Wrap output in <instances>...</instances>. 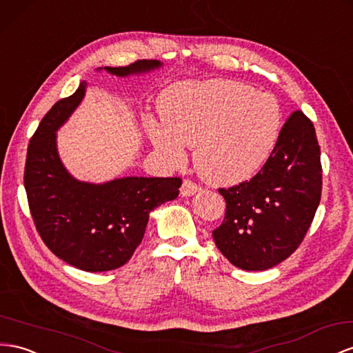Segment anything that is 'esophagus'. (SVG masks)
<instances>
[{"label":"esophagus","instance_id":"34e87169","mask_svg":"<svg viewBox=\"0 0 353 353\" xmlns=\"http://www.w3.org/2000/svg\"><path fill=\"white\" fill-rule=\"evenodd\" d=\"M199 190H200V187L194 183V181L184 179L183 181V185H181V188H179V192H181V196L187 197V196H192V194L197 193Z\"/></svg>","mask_w":353,"mask_h":353}]
</instances>
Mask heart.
<instances>
[{
  "instance_id": "heart-1",
  "label": "heart",
  "mask_w": 353,
  "mask_h": 353,
  "mask_svg": "<svg viewBox=\"0 0 353 353\" xmlns=\"http://www.w3.org/2000/svg\"><path fill=\"white\" fill-rule=\"evenodd\" d=\"M163 121L148 120V137L172 163L194 148L200 176L218 185L251 178L272 154L282 130L273 94L230 80L187 81L159 99Z\"/></svg>"
}]
</instances>
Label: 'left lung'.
<instances>
[{
	"label": "left lung",
	"instance_id": "obj_1",
	"mask_svg": "<svg viewBox=\"0 0 353 353\" xmlns=\"http://www.w3.org/2000/svg\"><path fill=\"white\" fill-rule=\"evenodd\" d=\"M218 192L225 214L212 236L228 261L256 272L287 260L303 242L321 202V148L310 119L299 110L291 112L260 172Z\"/></svg>",
	"mask_w": 353,
	"mask_h": 353
}]
</instances>
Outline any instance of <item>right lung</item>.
Listing matches in <instances>:
<instances>
[{
  "label": "right lung",
  "mask_w": 353,
  "mask_h": 353,
  "mask_svg": "<svg viewBox=\"0 0 353 353\" xmlns=\"http://www.w3.org/2000/svg\"><path fill=\"white\" fill-rule=\"evenodd\" d=\"M160 66L137 61L105 70L125 77ZM84 97V84L46 114L28 145L23 184L38 234L58 259L84 272L121 268L144 237L148 215L174 200L183 179L120 178L94 185L74 179L56 151V130Z\"/></svg>",
  "instance_id": "right-lung-1"
}]
</instances>
